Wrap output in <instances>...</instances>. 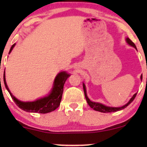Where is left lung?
I'll list each match as a JSON object with an SVG mask.
<instances>
[{"label":"left lung","instance_id":"8db88e82","mask_svg":"<svg viewBox=\"0 0 147 147\" xmlns=\"http://www.w3.org/2000/svg\"><path fill=\"white\" fill-rule=\"evenodd\" d=\"M126 41H127V43H129L130 45H131V46L134 47L137 50V48H136V45H135V43H133V42L131 41V39H130L129 38H126ZM141 80L142 79V75H141ZM83 88H84V95H85V97H86V99L87 101V103L88 104V105L90 106L92 109H93L95 111H99V112H102V113H111V112H115V111H120V110H122V109H125L126 106H128L130 104H131V102H133V100H134L135 97H136V95H137V93L135 94L132 97H131V99H130L129 102L127 103V104H126V105L122 106V107H119V108H115V107H109V106H106L104 105H103V104H100V103H97V102H91L90 99H88V97H87V95H86V87H85V85L83 84Z\"/></svg>","mask_w":147,"mask_h":147}]
</instances>
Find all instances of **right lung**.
<instances>
[{
    "label": "right lung",
    "instance_id": "1",
    "mask_svg": "<svg viewBox=\"0 0 147 147\" xmlns=\"http://www.w3.org/2000/svg\"><path fill=\"white\" fill-rule=\"evenodd\" d=\"M15 43L12 45L9 50V53L14 47ZM70 75L65 72H61L59 73L54 82V86L50 94L47 97H43L32 102H23L18 100L12 95L5 82V75H3V81L7 90L9 92L11 98L15 104L22 110L31 113H48L52 112L57 109L60 105L61 100L62 98V94L63 91V86L66 79L68 78Z\"/></svg>",
    "mask_w": 147,
    "mask_h": 147
}]
</instances>
